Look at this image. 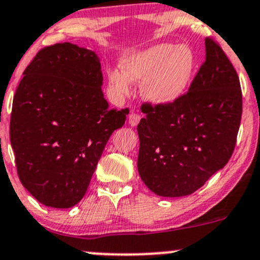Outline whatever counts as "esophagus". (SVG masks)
I'll return each mask as SVG.
<instances>
[{
    "label": "esophagus",
    "instance_id": "obj_1",
    "mask_svg": "<svg viewBox=\"0 0 260 260\" xmlns=\"http://www.w3.org/2000/svg\"><path fill=\"white\" fill-rule=\"evenodd\" d=\"M139 121H141V115H138V113L132 112L129 116H128V122H129V124L132 125V127H135V125L138 124Z\"/></svg>",
    "mask_w": 260,
    "mask_h": 260
}]
</instances>
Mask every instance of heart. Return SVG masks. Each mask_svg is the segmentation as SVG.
Here are the masks:
<instances>
[{"mask_svg":"<svg viewBox=\"0 0 260 260\" xmlns=\"http://www.w3.org/2000/svg\"><path fill=\"white\" fill-rule=\"evenodd\" d=\"M122 69L107 71L108 88L117 98L131 92L132 82L144 81L142 93L153 105H169L189 87L196 69V58L187 45L161 43L127 55Z\"/></svg>","mask_w":260,"mask_h":260,"instance_id":"heart-1","label":"heart"}]
</instances>
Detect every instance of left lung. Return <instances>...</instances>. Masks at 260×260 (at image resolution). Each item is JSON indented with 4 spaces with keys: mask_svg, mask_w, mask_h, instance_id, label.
I'll return each instance as SVG.
<instances>
[{
    "mask_svg": "<svg viewBox=\"0 0 260 260\" xmlns=\"http://www.w3.org/2000/svg\"><path fill=\"white\" fill-rule=\"evenodd\" d=\"M189 91L169 105H142L138 172L154 193L195 192L232 156L242 117V90L232 62L211 38Z\"/></svg>",
    "mask_w": 260,
    "mask_h": 260,
    "instance_id": "1",
    "label": "left lung"
}]
</instances>
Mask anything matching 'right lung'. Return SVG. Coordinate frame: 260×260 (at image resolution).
<instances>
[{
    "label": "right lung",
    "instance_id": "right-lung-1",
    "mask_svg": "<svg viewBox=\"0 0 260 260\" xmlns=\"http://www.w3.org/2000/svg\"><path fill=\"white\" fill-rule=\"evenodd\" d=\"M23 75L10 123L19 180L41 204L69 209L86 193L128 108H108L100 59L71 43L43 48Z\"/></svg>",
    "mask_w": 260,
    "mask_h": 260
}]
</instances>
